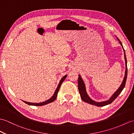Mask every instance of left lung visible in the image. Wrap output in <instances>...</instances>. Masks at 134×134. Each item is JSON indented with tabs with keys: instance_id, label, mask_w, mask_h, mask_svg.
Returning a JSON list of instances; mask_svg holds the SVG:
<instances>
[{
	"instance_id": "left-lung-1",
	"label": "left lung",
	"mask_w": 134,
	"mask_h": 134,
	"mask_svg": "<svg viewBox=\"0 0 134 134\" xmlns=\"http://www.w3.org/2000/svg\"><path fill=\"white\" fill-rule=\"evenodd\" d=\"M117 39L118 40V41H119V43L120 44V45L122 46V48L123 49L124 54V60H125V63H126L125 75H124L123 82H122V84H121V85L120 86L119 88H118L116 91L114 92V94L111 96L110 98L108 99V100H107L106 101H103L101 102H95L94 100H93L92 99L90 98V97L87 94V93L85 84V83H84L81 76H80V75H79L78 89H79V91L80 95V97H81L82 99L84 102L87 103H89V104H92V105H96V106H98V107H103V106H104V105L110 104L118 97V95L120 94L121 92L122 91V90L124 88V86H125L126 80H127V62L126 56L125 54V51H124V49L123 48V47L122 43H121L120 40L118 38H117Z\"/></svg>"
}]
</instances>
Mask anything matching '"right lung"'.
<instances>
[{
  "label": "right lung",
  "mask_w": 134,
  "mask_h": 134,
  "mask_svg": "<svg viewBox=\"0 0 134 134\" xmlns=\"http://www.w3.org/2000/svg\"><path fill=\"white\" fill-rule=\"evenodd\" d=\"M67 76V75H64L61 79V80H60V82H59V85L57 87V89H56V90L55 91L54 95L51 96V98L48 99V100H46L44 102H40V103H31V102H26V101H23V102L25 103H26L27 104L30 105H35V106H41V105H44L50 103H51V102H53L55 100L56 98H57V95H58V93L59 90V88L60 87L62 83H63V82L65 80V79L66 78Z\"/></svg>",
  "instance_id": "1"
}]
</instances>
